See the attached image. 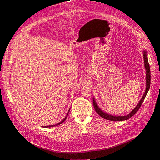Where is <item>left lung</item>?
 <instances>
[{"mask_svg": "<svg viewBox=\"0 0 160 160\" xmlns=\"http://www.w3.org/2000/svg\"><path fill=\"white\" fill-rule=\"evenodd\" d=\"M143 59H144V63H145V68H146V91H145L143 97L142 98L141 100L139 101V102L138 103V105L132 111H131L129 114H128V115L113 116V115H109L108 113H105V112H103V111H101V109L99 108L98 105H97L95 101V99L93 98V104L94 109H95L96 112L98 113V115H100L101 117H102L103 118H104L105 119L116 122V121L127 120V119H129L130 118H132L133 115H134L135 113H136L137 111L139 110L140 107H141V105L143 103L145 98H146V96L148 92L149 89V88H150V83H151V72H150V67H149V65L148 62V55H147V53H146V51H143Z\"/></svg>", "mask_w": 160, "mask_h": 160, "instance_id": "1", "label": "left lung"}]
</instances>
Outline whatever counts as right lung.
<instances>
[{"label":"right lung","mask_w":160,"mask_h":160,"mask_svg":"<svg viewBox=\"0 0 160 160\" xmlns=\"http://www.w3.org/2000/svg\"><path fill=\"white\" fill-rule=\"evenodd\" d=\"M70 110V109H69ZM69 111H68V113H67V115H66V117L63 119V120H62V122H61L60 123H57V124H56V125H60V124H61V123H63L64 122H65V120L67 119V115H68V114H69ZM52 126H55V125H49V126H45V128H51V127H52Z\"/></svg>","instance_id":"add662e5"}]
</instances>
